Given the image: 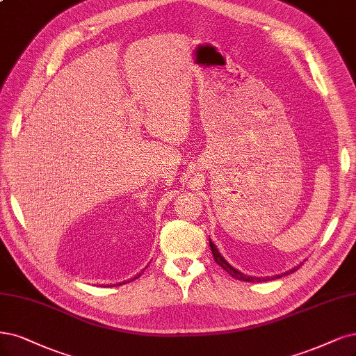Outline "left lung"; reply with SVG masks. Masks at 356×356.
<instances>
[{"instance_id": "left-lung-1", "label": "left lung", "mask_w": 356, "mask_h": 356, "mask_svg": "<svg viewBox=\"0 0 356 356\" xmlns=\"http://www.w3.org/2000/svg\"><path fill=\"white\" fill-rule=\"evenodd\" d=\"M209 246H211V250H212V253H213V259H215V262H216L219 266H222L231 277H234V278L241 280V281H249V283H261V281H269V280L281 278L283 275H287V274L295 273L296 269L299 268V266H296V268L290 269V271H287V273H284V274H281V275H275V277H250V275L243 274L241 271H238V269H236L234 266H231V265L224 259V256L218 252L216 246H215V244L211 241V238H209Z\"/></svg>"}]
</instances>
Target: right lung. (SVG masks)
<instances>
[{"instance_id": "right-lung-1", "label": "right lung", "mask_w": 356, "mask_h": 356, "mask_svg": "<svg viewBox=\"0 0 356 356\" xmlns=\"http://www.w3.org/2000/svg\"><path fill=\"white\" fill-rule=\"evenodd\" d=\"M140 275H141V274H138V275H136L134 278H131V281H132V280H136V278H138ZM128 283H129V281H128ZM120 284H122V283H119V286H120ZM124 284H125V281H124Z\"/></svg>"}]
</instances>
